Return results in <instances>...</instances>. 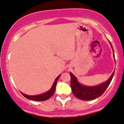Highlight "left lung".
<instances>
[{
	"mask_svg": "<svg viewBox=\"0 0 124 124\" xmlns=\"http://www.w3.org/2000/svg\"><path fill=\"white\" fill-rule=\"evenodd\" d=\"M111 46L113 48L111 44ZM113 52H114V50H113ZM114 74V71L106 82L103 83L99 85L95 86H88L83 85L79 84L77 81L76 77L72 73H70L71 88L72 93L75 97L82 100H91L97 98V97H100L101 94H103V93L108 88L112 79H113Z\"/></svg>",
	"mask_w": 124,
	"mask_h": 124,
	"instance_id": "left-lung-1",
	"label": "left lung"
}]
</instances>
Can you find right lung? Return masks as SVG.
<instances>
[{
  "mask_svg": "<svg viewBox=\"0 0 124 124\" xmlns=\"http://www.w3.org/2000/svg\"><path fill=\"white\" fill-rule=\"evenodd\" d=\"M60 75H60L57 77L56 79H55L53 85H52V88H51L49 90V91H47V92L45 93L39 94V95H35V96L27 95V94L23 93H22V92H21V93L25 97H26V98L28 99L34 100V101H45V100L49 99V98H50V97L53 96L54 93L55 89H56L57 82L58 79H59Z\"/></svg>",
  "mask_w": 124,
  "mask_h": 124,
  "instance_id": "add662e5",
  "label": "right lung"
}]
</instances>
